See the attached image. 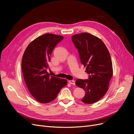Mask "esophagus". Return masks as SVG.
<instances>
[{"mask_svg": "<svg viewBox=\"0 0 134 134\" xmlns=\"http://www.w3.org/2000/svg\"><path fill=\"white\" fill-rule=\"evenodd\" d=\"M68 82L69 83L72 84V85H75V81L73 80H69Z\"/></svg>", "mask_w": 134, "mask_h": 134, "instance_id": "34e87169", "label": "esophagus"}]
</instances>
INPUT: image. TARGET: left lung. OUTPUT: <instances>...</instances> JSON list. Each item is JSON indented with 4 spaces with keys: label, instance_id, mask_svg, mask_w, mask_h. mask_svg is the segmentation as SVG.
<instances>
[{
    "label": "left lung",
    "instance_id": "left-lung-1",
    "mask_svg": "<svg viewBox=\"0 0 134 134\" xmlns=\"http://www.w3.org/2000/svg\"><path fill=\"white\" fill-rule=\"evenodd\" d=\"M72 40L88 74V79L75 81L77 86L85 91L81 101L85 104L96 103L107 92L113 74L109 52L100 39L87 32L73 35Z\"/></svg>",
    "mask_w": 134,
    "mask_h": 134
}]
</instances>
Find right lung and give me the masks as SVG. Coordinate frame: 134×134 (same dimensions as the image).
Segmentation results:
<instances>
[{"label": "right lung", "mask_w": 134, "mask_h": 134, "mask_svg": "<svg viewBox=\"0 0 134 134\" xmlns=\"http://www.w3.org/2000/svg\"><path fill=\"white\" fill-rule=\"evenodd\" d=\"M63 39L60 35L43 34L32 41L24 53L22 68L25 82L31 95L41 103L53 101L67 83L47 71L53 49Z\"/></svg>", "instance_id": "right-lung-1"}]
</instances>
